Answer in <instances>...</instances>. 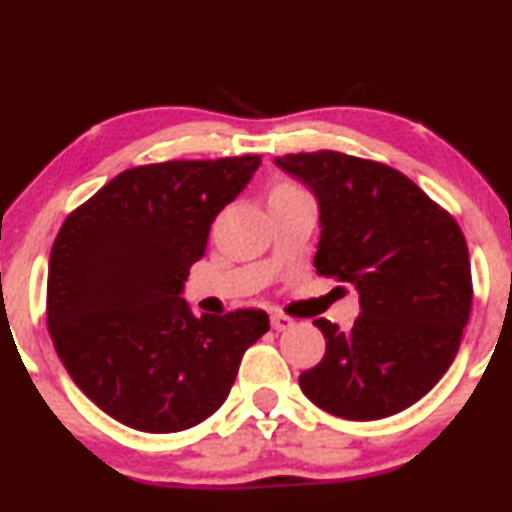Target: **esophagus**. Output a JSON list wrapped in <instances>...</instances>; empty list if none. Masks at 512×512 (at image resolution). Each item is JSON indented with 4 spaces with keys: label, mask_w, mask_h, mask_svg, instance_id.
I'll return each instance as SVG.
<instances>
[{
    "label": "esophagus",
    "mask_w": 512,
    "mask_h": 512,
    "mask_svg": "<svg viewBox=\"0 0 512 512\" xmlns=\"http://www.w3.org/2000/svg\"><path fill=\"white\" fill-rule=\"evenodd\" d=\"M291 326H295V319L283 315V312H272V329L274 331H286L291 329Z\"/></svg>",
    "instance_id": "obj_1"
}]
</instances>
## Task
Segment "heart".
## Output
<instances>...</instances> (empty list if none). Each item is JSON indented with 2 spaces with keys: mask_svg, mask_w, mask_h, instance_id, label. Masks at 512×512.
I'll use <instances>...</instances> for the list:
<instances>
[{
  "mask_svg": "<svg viewBox=\"0 0 512 512\" xmlns=\"http://www.w3.org/2000/svg\"><path fill=\"white\" fill-rule=\"evenodd\" d=\"M298 186H293V183H279V186H274L272 193H269V197L272 195H288V193H298Z\"/></svg>",
  "mask_w": 512,
  "mask_h": 512,
  "instance_id": "b5f03b06",
  "label": "heart"
}]
</instances>
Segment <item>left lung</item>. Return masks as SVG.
<instances>
[{"instance_id":"1","label":"left lung","mask_w":512,"mask_h":512,"mask_svg":"<svg viewBox=\"0 0 512 512\" xmlns=\"http://www.w3.org/2000/svg\"><path fill=\"white\" fill-rule=\"evenodd\" d=\"M274 162L317 195V274L360 293L353 329L315 319L326 353L300 374V389L343 420L410 408L451 367L470 319V255L458 221L408 176L372 159L317 150Z\"/></svg>"}]
</instances>
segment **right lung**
Masks as SVG:
<instances>
[{"instance_id": "1", "label": "right lung", "mask_w": 512, "mask_h": 512, "mask_svg": "<svg viewBox=\"0 0 512 512\" xmlns=\"http://www.w3.org/2000/svg\"><path fill=\"white\" fill-rule=\"evenodd\" d=\"M260 155L171 159L121 171L66 217L47 272V329L97 408L171 434L229 396L240 357L269 331L264 310L195 317L181 298L209 226Z\"/></svg>"}]
</instances>
